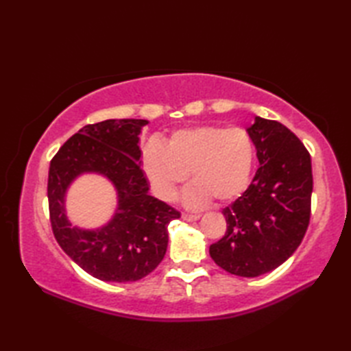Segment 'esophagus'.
Masks as SVG:
<instances>
[{"label":"esophagus","instance_id":"34e87169","mask_svg":"<svg viewBox=\"0 0 351 351\" xmlns=\"http://www.w3.org/2000/svg\"><path fill=\"white\" fill-rule=\"evenodd\" d=\"M199 219H200L199 214H187V213L182 214V220H185V221H196Z\"/></svg>","mask_w":351,"mask_h":351}]
</instances>
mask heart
<instances>
[{
    "instance_id": "b5f03b06",
    "label": "heart",
    "mask_w": 351,
    "mask_h": 351,
    "mask_svg": "<svg viewBox=\"0 0 351 351\" xmlns=\"http://www.w3.org/2000/svg\"><path fill=\"white\" fill-rule=\"evenodd\" d=\"M256 146L243 128L197 126L176 131L167 141L152 140L145 147L143 167L155 195L170 202L189 173L195 182L184 195L189 206L211 199L226 204L240 197L252 181Z\"/></svg>"
}]
</instances>
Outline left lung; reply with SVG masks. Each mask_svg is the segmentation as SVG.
<instances>
[{"instance_id": "1", "label": "left lung", "mask_w": 351, "mask_h": 351, "mask_svg": "<svg viewBox=\"0 0 351 351\" xmlns=\"http://www.w3.org/2000/svg\"><path fill=\"white\" fill-rule=\"evenodd\" d=\"M247 132L259 169L247 190L223 208L228 229L210 245V255L230 274L256 278L285 263L300 245L314 181L308 149L285 125L256 116Z\"/></svg>"}]
</instances>
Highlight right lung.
Returning <instances> with one entry per match:
<instances>
[{
    "instance_id": "1",
    "label": "right lung",
    "mask_w": 351,
    "mask_h": 351,
    "mask_svg": "<svg viewBox=\"0 0 351 351\" xmlns=\"http://www.w3.org/2000/svg\"><path fill=\"white\" fill-rule=\"evenodd\" d=\"M143 119H108L86 125L58 149L49 164L48 204L57 243L96 279L136 282L152 273L167 250V226L181 213L147 195L138 134ZM93 171L114 182L119 205L106 227L86 231L65 217L64 195L81 173Z\"/></svg>"
}]
</instances>
